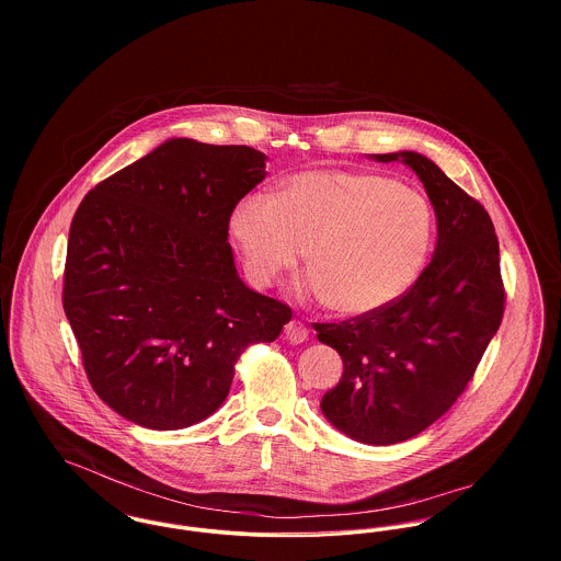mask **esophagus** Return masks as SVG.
<instances>
[{
    "label": "esophagus",
    "mask_w": 561,
    "mask_h": 561,
    "mask_svg": "<svg viewBox=\"0 0 561 561\" xmlns=\"http://www.w3.org/2000/svg\"><path fill=\"white\" fill-rule=\"evenodd\" d=\"M285 339L289 343H296V345L305 343L309 339V330H307V325L302 321L291 320L285 325Z\"/></svg>",
    "instance_id": "34e87169"
}]
</instances>
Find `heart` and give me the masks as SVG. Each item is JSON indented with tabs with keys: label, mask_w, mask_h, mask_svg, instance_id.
Here are the masks:
<instances>
[{
	"label": "heart",
	"mask_w": 561,
	"mask_h": 561,
	"mask_svg": "<svg viewBox=\"0 0 561 561\" xmlns=\"http://www.w3.org/2000/svg\"><path fill=\"white\" fill-rule=\"evenodd\" d=\"M227 227L254 287L276 283L307 248L311 272L298 294L343 316H365L396 302L419 278L432 209L419 190L378 172L307 170L287 176L276 196H241Z\"/></svg>",
	"instance_id": "1"
}]
</instances>
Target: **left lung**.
Masks as SVG:
<instances>
[{
    "mask_svg": "<svg viewBox=\"0 0 561 561\" xmlns=\"http://www.w3.org/2000/svg\"><path fill=\"white\" fill-rule=\"evenodd\" d=\"M401 161L423 183L436 214V248L416 283L385 309L316 323L343 360L321 398L323 416L365 445L403 443L462 396L503 318L499 241L488 211L436 163L414 151L371 156Z\"/></svg>",
    "mask_w": 561,
    "mask_h": 561,
    "instance_id": "8db88e82",
    "label": "left lung"
}]
</instances>
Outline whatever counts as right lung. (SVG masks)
I'll return each mask as SVG.
<instances>
[{
    "label": "right lung",
    "instance_id": "right-lung-1",
    "mask_svg": "<svg viewBox=\"0 0 561 561\" xmlns=\"http://www.w3.org/2000/svg\"><path fill=\"white\" fill-rule=\"evenodd\" d=\"M265 161L250 147L170 138L81 201L62 305L94 393L127 421L183 430L207 419L241 352L291 320L241 280L227 241Z\"/></svg>",
    "mask_w": 561,
    "mask_h": 561
}]
</instances>
